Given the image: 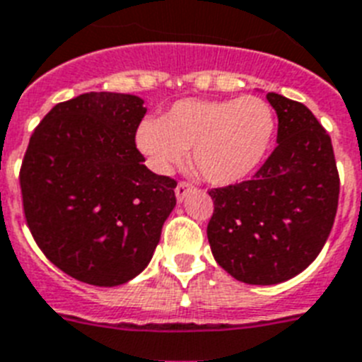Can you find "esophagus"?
<instances>
[{
    "label": "esophagus",
    "instance_id": "34e87169",
    "mask_svg": "<svg viewBox=\"0 0 362 362\" xmlns=\"http://www.w3.org/2000/svg\"><path fill=\"white\" fill-rule=\"evenodd\" d=\"M191 191H193V186H191V184H187V182H178V186L175 187L176 200L182 202V200L187 197V193H191Z\"/></svg>",
    "mask_w": 362,
    "mask_h": 362
}]
</instances>
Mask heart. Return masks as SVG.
<instances>
[{"label": "heart", "instance_id": "b5f03b06", "mask_svg": "<svg viewBox=\"0 0 362 362\" xmlns=\"http://www.w3.org/2000/svg\"><path fill=\"white\" fill-rule=\"evenodd\" d=\"M274 112L259 97L182 99L162 115L144 119L136 145L158 173L186 158L217 186L243 182L263 162L274 136Z\"/></svg>", "mask_w": 362, "mask_h": 362}]
</instances>
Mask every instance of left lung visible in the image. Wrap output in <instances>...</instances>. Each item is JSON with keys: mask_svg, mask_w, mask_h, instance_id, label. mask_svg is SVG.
<instances>
[{"mask_svg": "<svg viewBox=\"0 0 362 362\" xmlns=\"http://www.w3.org/2000/svg\"><path fill=\"white\" fill-rule=\"evenodd\" d=\"M278 147L250 180L209 191L208 241L215 261L243 284L274 285L311 265L339 206L331 138L308 106L267 93Z\"/></svg>", "mask_w": 362, "mask_h": 362, "instance_id": "8db88e82", "label": "left lung"}]
</instances>
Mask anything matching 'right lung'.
I'll use <instances>...</instances> for the list:
<instances>
[{"label": "right lung", "instance_id": "right-lung-1", "mask_svg": "<svg viewBox=\"0 0 362 362\" xmlns=\"http://www.w3.org/2000/svg\"><path fill=\"white\" fill-rule=\"evenodd\" d=\"M147 108L129 93L90 92L51 108L20 169L36 245L62 272L115 287L148 265L176 204V182L144 165L136 130Z\"/></svg>", "mask_w": 362, "mask_h": 362}]
</instances>
